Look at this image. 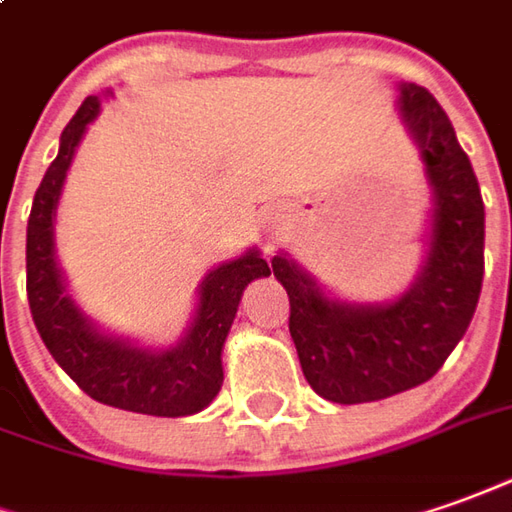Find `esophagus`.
<instances>
[{
    "mask_svg": "<svg viewBox=\"0 0 512 512\" xmlns=\"http://www.w3.org/2000/svg\"><path fill=\"white\" fill-rule=\"evenodd\" d=\"M280 218H283V215H280V212H277V210L269 212V229L277 227V224H280Z\"/></svg>",
    "mask_w": 512,
    "mask_h": 512,
    "instance_id": "34e87169",
    "label": "esophagus"
}]
</instances>
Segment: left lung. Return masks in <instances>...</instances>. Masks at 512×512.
<instances>
[{
	"mask_svg": "<svg viewBox=\"0 0 512 512\" xmlns=\"http://www.w3.org/2000/svg\"><path fill=\"white\" fill-rule=\"evenodd\" d=\"M398 117L429 184L426 255L409 288L387 302L344 300L291 255L271 260L288 291L302 373L316 395L347 406L429 381L465 336L482 291L485 204L471 159L423 86L398 83Z\"/></svg>",
	"mask_w": 512,
	"mask_h": 512,
	"instance_id": "left-lung-1",
	"label": "left lung"
}]
</instances>
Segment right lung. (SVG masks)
<instances>
[{
	"label": "right lung",
	"mask_w": 512,
	"mask_h": 512,
	"mask_svg": "<svg viewBox=\"0 0 512 512\" xmlns=\"http://www.w3.org/2000/svg\"><path fill=\"white\" fill-rule=\"evenodd\" d=\"M114 92L106 89L103 97ZM103 97L83 100L61 134L58 156L38 184L27 221V300L41 339L78 387L95 401L156 417H184L207 409L224 384V342L235 322L246 285L269 277L271 266L257 246L210 269L198 283L196 311L184 333L168 347L103 330L69 294L55 255V212L66 173Z\"/></svg>",
	"instance_id": "obj_1"
}]
</instances>
